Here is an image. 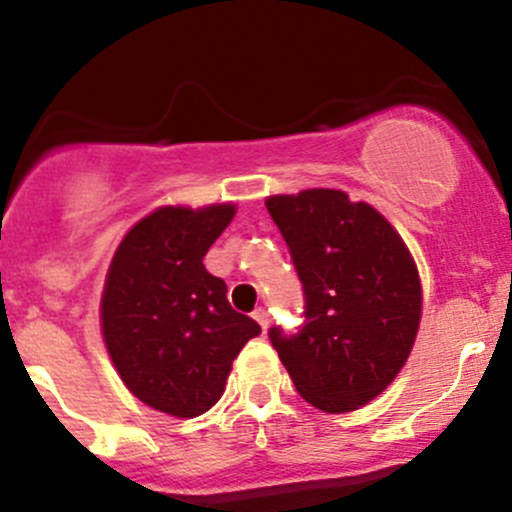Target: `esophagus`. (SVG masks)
Here are the masks:
<instances>
[{
    "label": "esophagus",
    "mask_w": 512,
    "mask_h": 512,
    "mask_svg": "<svg viewBox=\"0 0 512 512\" xmlns=\"http://www.w3.org/2000/svg\"><path fill=\"white\" fill-rule=\"evenodd\" d=\"M252 317H255V322L267 332V327H270V314H267V309H262V307L255 309V314H252Z\"/></svg>",
    "instance_id": "1"
}]
</instances>
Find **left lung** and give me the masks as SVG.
<instances>
[{"label": "left lung", "instance_id": "left-lung-1", "mask_svg": "<svg viewBox=\"0 0 512 512\" xmlns=\"http://www.w3.org/2000/svg\"><path fill=\"white\" fill-rule=\"evenodd\" d=\"M307 299L297 337L270 329L304 401L347 414L374 401L414 349L423 312L418 267L396 227L344 190L309 188L265 200Z\"/></svg>", "mask_w": 512, "mask_h": 512}]
</instances>
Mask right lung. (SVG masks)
<instances>
[{
    "label": "right lung",
    "instance_id": "1",
    "mask_svg": "<svg viewBox=\"0 0 512 512\" xmlns=\"http://www.w3.org/2000/svg\"><path fill=\"white\" fill-rule=\"evenodd\" d=\"M235 203L160 205L118 242L101 292V334L126 389L151 409L195 418L223 396L232 361L262 332L203 265Z\"/></svg>",
    "mask_w": 512,
    "mask_h": 512
}]
</instances>
